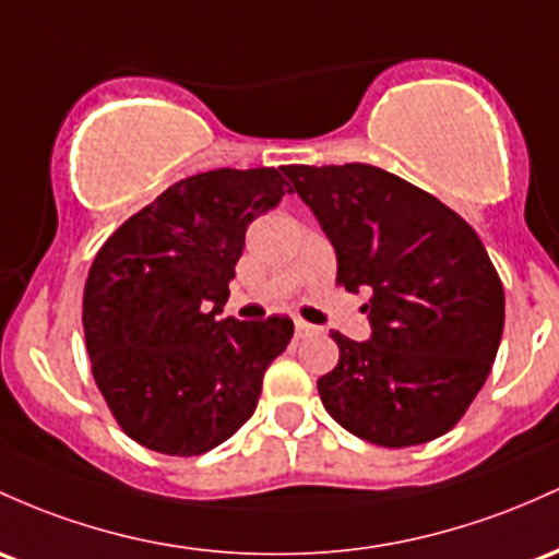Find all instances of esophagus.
<instances>
[{
	"label": "esophagus",
	"mask_w": 559,
	"mask_h": 559,
	"mask_svg": "<svg viewBox=\"0 0 559 559\" xmlns=\"http://www.w3.org/2000/svg\"><path fill=\"white\" fill-rule=\"evenodd\" d=\"M294 331H297V336H308V334H316L318 326H312L308 321H294Z\"/></svg>",
	"instance_id": "esophagus-1"
}]
</instances>
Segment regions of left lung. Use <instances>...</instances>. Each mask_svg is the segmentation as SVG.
<instances>
[{
	"mask_svg": "<svg viewBox=\"0 0 559 559\" xmlns=\"http://www.w3.org/2000/svg\"><path fill=\"white\" fill-rule=\"evenodd\" d=\"M281 171L336 251V284L371 292L369 340L331 334L340 364L318 379L323 408L384 449L445 435L486 384L504 331V289L477 233L371 164Z\"/></svg>",
	"mask_w": 559,
	"mask_h": 559,
	"instance_id": "8db88e82",
	"label": "left lung"
}]
</instances>
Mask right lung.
<instances>
[{
  "mask_svg": "<svg viewBox=\"0 0 559 559\" xmlns=\"http://www.w3.org/2000/svg\"><path fill=\"white\" fill-rule=\"evenodd\" d=\"M292 193L278 169L186 177L103 243L84 286L92 377L145 449L199 456L254 414L292 318H219L251 219Z\"/></svg>",
  "mask_w": 559,
  "mask_h": 559,
  "instance_id": "add662e5",
  "label": "right lung"
}]
</instances>
